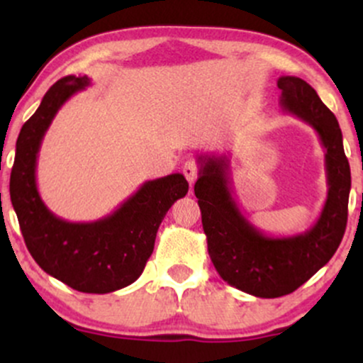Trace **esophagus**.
Instances as JSON below:
<instances>
[{"label": "esophagus", "mask_w": 363, "mask_h": 363, "mask_svg": "<svg viewBox=\"0 0 363 363\" xmlns=\"http://www.w3.org/2000/svg\"><path fill=\"white\" fill-rule=\"evenodd\" d=\"M182 174H184V177L189 181V184H193L196 179H198V174H199L198 164H196L194 160H187L184 167H182Z\"/></svg>", "instance_id": "esophagus-1"}]
</instances>
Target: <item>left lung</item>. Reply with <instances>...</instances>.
<instances>
[{
  "label": "left lung",
  "instance_id": "1",
  "mask_svg": "<svg viewBox=\"0 0 363 363\" xmlns=\"http://www.w3.org/2000/svg\"><path fill=\"white\" fill-rule=\"evenodd\" d=\"M278 89L281 111L314 128L326 150L328 196L318 222L297 235L262 234L242 215L232 196L227 155L198 157L201 169L194 184L215 269L228 285L261 298L291 294L331 259L347 228L352 187L343 136L335 114L302 78L280 77Z\"/></svg>",
  "mask_w": 363,
  "mask_h": 363
}]
</instances>
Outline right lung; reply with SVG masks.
Here are the masks:
<instances>
[{"instance_id":"add662e5","label":"right lung","mask_w":363,"mask_h":363,"mask_svg":"<svg viewBox=\"0 0 363 363\" xmlns=\"http://www.w3.org/2000/svg\"><path fill=\"white\" fill-rule=\"evenodd\" d=\"M89 85V77L69 74L44 95L16 140L10 196L28 252L45 273L83 294H109L138 280L162 220L189 184L182 174L147 181L97 222H68L54 215L37 191L40 143L62 104Z\"/></svg>"}]
</instances>
